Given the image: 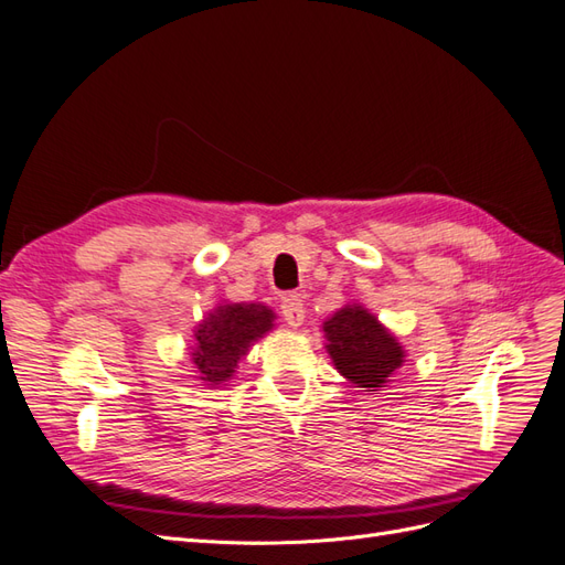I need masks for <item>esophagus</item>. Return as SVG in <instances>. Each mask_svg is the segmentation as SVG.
Masks as SVG:
<instances>
[{"mask_svg":"<svg viewBox=\"0 0 565 565\" xmlns=\"http://www.w3.org/2000/svg\"><path fill=\"white\" fill-rule=\"evenodd\" d=\"M280 309H282V318H285V322L289 324V328H299V324L306 318V309H303V303H301L299 297L285 299Z\"/></svg>","mask_w":565,"mask_h":565,"instance_id":"obj_1","label":"esophagus"}]
</instances>
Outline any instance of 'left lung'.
Segmentation results:
<instances>
[{
  "instance_id": "8db88e82",
  "label": "left lung",
  "mask_w": 565,
  "mask_h": 565,
  "mask_svg": "<svg viewBox=\"0 0 565 565\" xmlns=\"http://www.w3.org/2000/svg\"><path fill=\"white\" fill-rule=\"evenodd\" d=\"M328 353L344 377L365 391H380L405 363V351L361 303H347L322 322Z\"/></svg>"
}]
</instances>
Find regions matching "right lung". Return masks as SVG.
Segmentation results:
<instances>
[{
	"mask_svg": "<svg viewBox=\"0 0 565 565\" xmlns=\"http://www.w3.org/2000/svg\"><path fill=\"white\" fill-rule=\"evenodd\" d=\"M273 320L276 313L264 303H218L195 328L193 363L200 380L207 386L228 382L254 341L273 330Z\"/></svg>",
	"mask_w": 565,
	"mask_h": 565,
	"instance_id": "right-lung-1",
	"label": "right lung"
}]
</instances>
